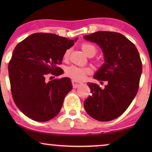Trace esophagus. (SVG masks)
I'll return each mask as SVG.
<instances>
[{
	"label": "esophagus",
	"mask_w": 152,
	"mask_h": 152,
	"mask_svg": "<svg viewBox=\"0 0 152 152\" xmlns=\"http://www.w3.org/2000/svg\"><path fill=\"white\" fill-rule=\"evenodd\" d=\"M72 86H73V88H78V87H80L81 85L82 84V83L77 82V81H76V80H72Z\"/></svg>",
	"instance_id": "obj_1"
}]
</instances>
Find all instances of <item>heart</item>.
<instances>
[{"label": "heart", "mask_w": 152, "mask_h": 152, "mask_svg": "<svg viewBox=\"0 0 152 152\" xmlns=\"http://www.w3.org/2000/svg\"><path fill=\"white\" fill-rule=\"evenodd\" d=\"M82 48L85 54L88 55L91 53L96 52V48L94 45L91 43H85L82 45ZM70 53V49H67L64 54V58L65 59L69 57ZM91 72V69L88 67H82V66H77L72 65L66 69V75L69 77H71L76 81H82L86 78L87 75L90 74Z\"/></svg>", "instance_id": "obj_1"}]
</instances>
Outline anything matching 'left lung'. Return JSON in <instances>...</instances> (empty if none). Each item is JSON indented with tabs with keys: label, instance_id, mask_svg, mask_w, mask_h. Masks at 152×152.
<instances>
[{
	"label": "left lung",
	"instance_id": "8db88e82",
	"mask_svg": "<svg viewBox=\"0 0 152 152\" xmlns=\"http://www.w3.org/2000/svg\"><path fill=\"white\" fill-rule=\"evenodd\" d=\"M84 38L101 48L104 63L93 78L107 82L104 88L87 84L91 94L84 101V109L98 121H111L127 109L138 93L142 70L140 55L134 43L120 33L100 31Z\"/></svg>",
	"mask_w": 152,
	"mask_h": 152
}]
</instances>
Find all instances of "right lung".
Masks as SVG:
<instances>
[{
    "label": "right lung",
    "mask_w": 152,
    "mask_h": 152,
    "mask_svg": "<svg viewBox=\"0 0 152 152\" xmlns=\"http://www.w3.org/2000/svg\"><path fill=\"white\" fill-rule=\"evenodd\" d=\"M77 39L34 33L16 45L8 65L11 92L16 105L27 117L45 122L59 113L72 88L71 81L64 77L47 82L46 77L49 73H63L58 66Z\"/></svg>",
    "instance_id": "add662e5"
}]
</instances>
